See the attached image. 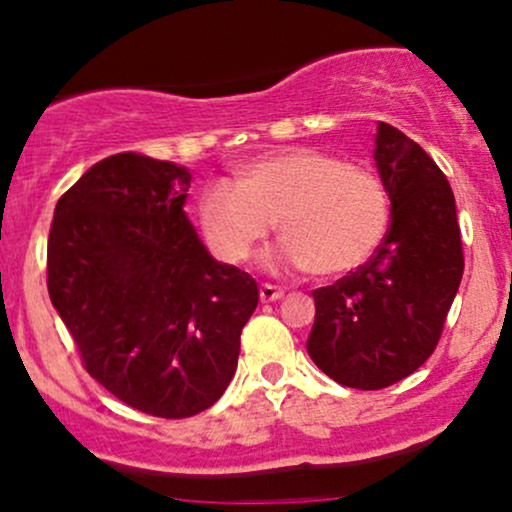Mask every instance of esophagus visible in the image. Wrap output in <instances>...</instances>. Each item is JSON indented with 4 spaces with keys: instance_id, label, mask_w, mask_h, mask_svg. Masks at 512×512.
Masks as SVG:
<instances>
[{
    "instance_id": "obj_1",
    "label": "esophagus",
    "mask_w": 512,
    "mask_h": 512,
    "mask_svg": "<svg viewBox=\"0 0 512 512\" xmlns=\"http://www.w3.org/2000/svg\"><path fill=\"white\" fill-rule=\"evenodd\" d=\"M281 295H283V288H279V286H272V283H262L260 286L262 303H274V300H279Z\"/></svg>"
}]
</instances>
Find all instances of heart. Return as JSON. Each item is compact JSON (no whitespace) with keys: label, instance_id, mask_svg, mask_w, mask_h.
<instances>
[{"label":"heart","instance_id":"heart-1","mask_svg":"<svg viewBox=\"0 0 512 512\" xmlns=\"http://www.w3.org/2000/svg\"><path fill=\"white\" fill-rule=\"evenodd\" d=\"M209 250L243 264L272 236L286 238L276 267L343 276L365 264L389 231L391 197L379 174L315 147H295L245 166L236 183H212L200 195Z\"/></svg>","mask_w":512,"mask_h":512}]
</instances>
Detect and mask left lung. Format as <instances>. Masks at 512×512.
I'll return each mask as SVG.
<instances>
[{
    "instance_id": "8db88e82",
    "label": "left lung",
    "mask_w": 512,
    "mask_h": 512,
    "mask_svg": "<svg viewBox=\"0 0 512 512\" xmlns=\"http://www.w3.org/2000/svg\"><path fill=\"white\" fill-rule=\"evenodd\" d=\"M377 159L391 224L360 269L312 291L307 353L348 389L379 391L434 353L463 279V240L448 178L420 145L379 121Z\"/></svg>"
}]
</instances>
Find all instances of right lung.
<instances>
[{
	"label": "right lung",
	"instance_id": "1",
	"mask_svg": "<svg viewBox=\"0 0 512 512\" xmlns=\"http://www.w3.org/2000/svg\"><path fill=\"white\" fill-rule=\"evenodd\" d=\"M190 174L133 152L102 159L59 197L47 291L85 372L131 408L183 420L233 379L260 300L219 264L183 212Z\"/></svg>",
	"mask_w": 512,
	"mask_h": 512
}]
</instances>
